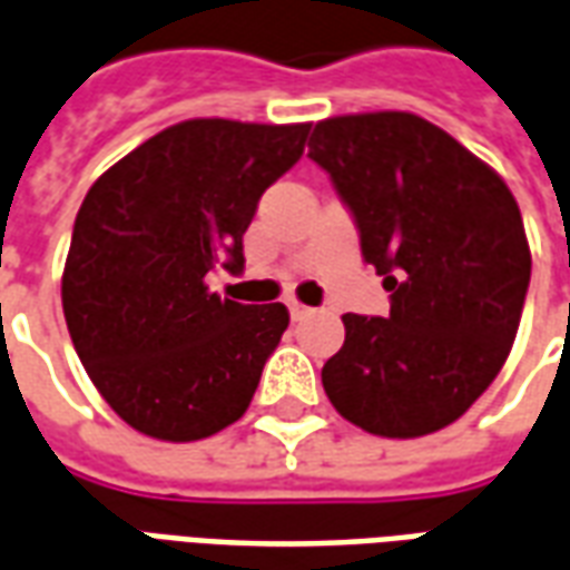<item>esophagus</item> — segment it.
<instances>
[{
	"mask_svg": "<svg viewBox=\"0 0 570 570\" xmlns=\"http://www.w3.org/2000/svg\"><path fill=\"white\" fill-rule=\"evenodd\" d=\"M286 308H289V317H293V321H305L311 314L308 305H302V302H286Z\"/></svg>",
	"mask_w": 570,
	"mask_h": 570,
	"instance_id": "1",
	"label": "esophagus"
}]
</instances>
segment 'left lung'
<instances>
[{
  "mask_svg": "<svg viewBox=\"0 0 570 570\" xmlns=\"http://www.w3.org/2000/svg\"><path fill=\"white\" fill-rule=\"evenodd\" d=\"M308 158L354 213L363 259L391 293L387 317H342L323 391L375 436L449 428L494 382L519 330L531 249L513 191L412 112L317 121Z\"/></svg>",
  "mask_w": 570,
  "mask_h": 570,
  "instance_id": "8db88e82",
  "label": "left lung"
}]
</instances>
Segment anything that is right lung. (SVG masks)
<instances>
[{"instance_id": "1", "label": "right lung", "mask_w": 570, "mask_h": 570, "mask_svg": "<svg viewBox=\"0 0 570 570\" xmlns=\"http://www.w3.org/2000/svg\"><path fill=\"white\" fill-rule=\"evenodd\" d=\"M308 130L179 121L112 164L81 200L63 317L94 387L151 440H204L247 412L289 311L216 296L207 272L244 268L262 191L302 158Z\"/></svg>"}]
</instances>
